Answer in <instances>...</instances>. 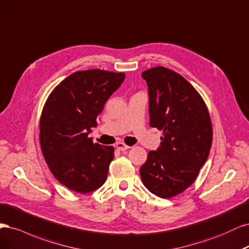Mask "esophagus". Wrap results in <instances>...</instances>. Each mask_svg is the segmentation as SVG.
<instances>
[{"mask_svg":"<svg viewBox=\"0 0 249 249\" xmlns=\"http://www.w3.org/2000/svg\"><path fill=\"white\" fill-rule=\"evenodd\" d=\"M116 147H117V149H118V150H120V151H126V150H128V149L130 148L129 146L125 145L124 142H118L117 145H116Z\"/></svg>","mask_w":249,"mask_h":249,"instance_id":"obj_1","label":"esophagus"}]
</instances>
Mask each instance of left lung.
<instances>
[{"label": "left lung", "mask_w": 249, "mask_h": 249, "mask_svg": "<svg viewBox=\"0 0 249 249\" xmlns=\"http://www.w3.org/2000/svg\"><path fill=\"white\" fill-rule=\"evenodd\" d=\"M148 86L151 127L163 130L156 151L140 168L149 191L168 198L194 183L209 156L212 125L200 95L185 78L165 67L142 73Z\"/></svg>", "instance_id": "left-lung-1"}]
</instances>
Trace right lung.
Listing matches in <instances>:
<instances>
[{"instance_id":"right-lung-1","label":"right lung","mask_w":249,"mask_h":249,"mask_svg":"<svg viewBox=\"0 0 249 249\" xmlns=\"http://www.w3.org/2000/svg\"><path fill=\"white\" fill-rule=\"evenodd\" d=\"M124 79L125 73L77 71L47 98L40 119V145L51 172L67 188L88 194L106 182L115 150L94 143L89 134Z\"/></svg>"}]
</instances>
